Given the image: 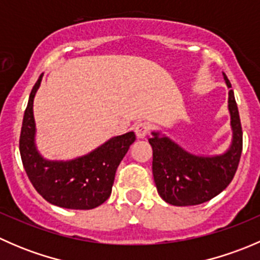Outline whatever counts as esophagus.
<instances>
[{
	"label": "esophagus",
	"mask_w": 260,
	"mask_h": 260,
	"mask_svg": "<svg viewBox=\"0 0 260 260\" xmlns=\"http://www.w3.org/2000/svg\"><path fill=\"white\" fill-rule=\"evenodd\" d=\"M148 132H149V124H148V123L140 122L138 124H136L135 133H136V136H137V138H145Z\"/></svg>",
	"instance_id": "esophagus-1"
}]
</instances>
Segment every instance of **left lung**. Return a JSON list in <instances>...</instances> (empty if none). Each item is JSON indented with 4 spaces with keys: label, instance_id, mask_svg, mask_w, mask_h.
Segmentation results:
<instances>
[{
    "label": "left lung",
    "instance_id": "1",
    "mask_svg": "<svg viewBox=\"0 0 260 260\" xmlns=\"http://www.w3.org/2000/svg\"><path fill=\"white\" fill-rule=\"evenodd\" d=\"M228 109L233 137L229 148L220 154H196L175 142L161 131H152L148 142L153 151L152 172L158 195L175 206L199 205L219 195L232 182L243 149V132L232 84Z\"/></svg>",
    "mask_w": 260,
    "mask_h": 260
}]
</instances>
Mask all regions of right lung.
Instances as JSON below:
<instances>
[{
  "mask_svg": "<svg viewBox=\"0 0 260 260\" xmlns=\"http://www.w3.org/2000/svg\"><path fill=\"white\" fill-rule=\"evenodd\" d=\"M43 75L31 90L23 114L20 153L28 179L39 193L52 205L73 210H90L111 196L115 171L128 148L136 141L135 132L109 138L89 153L67 161L48 159L36 146L34 99Z\"/></svg>",
  "mask_w": 260,
  "mask_h": 260,
  "instance_id": "1",
  "label": "right lung"
}]
</instances>
